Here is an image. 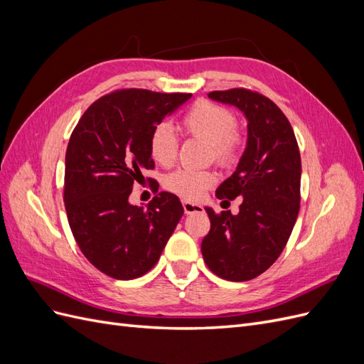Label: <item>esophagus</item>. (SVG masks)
Listing matches in <instances>:
<instances>
[{"label": "esophagus", "instance_id": "obj_1", "mask_svg": "<svg viewBox=\"0 0 364 364\" xmlns=\"http://www.w3.org/2000/svg\"><path fill=\"white\" fill-rule=\"evenodd\" d=\"M182 206H183V211H185V214H191V213L202 211V205H199V203H194V202H190V200H183V202H182Z\"/></svg>", "mask_w": 364, "mask_h": 364}]
</instances>
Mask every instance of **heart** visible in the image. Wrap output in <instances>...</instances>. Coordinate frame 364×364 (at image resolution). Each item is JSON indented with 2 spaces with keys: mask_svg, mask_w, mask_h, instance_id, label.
<instances>
[{
  "mask_svg": "<svg viewBox=\"0 0 364 364\" xmlns=\"http://www.w3.org/2000/svg\"><path fill=\"white\" fill-rule=\"evenodd\" d=\"M237 118L230 109L209 100L196 102L181 118V130L185 135L203 139L211 151L209 158L223 167L232 165L243 147V135L235 129ZM150 156L162 167L173 164L178 151V138L168 124H158L149 138ZM215 182L211 170H176L165 178V186L185 199H200Z\"/></svg>",
  "mask_w": 364,
  "mask_h": 364,
  "instance_id": "b5f03b06",
  "label": "heart"
}]
</instances>
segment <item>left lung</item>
I'll list each match as a JSON object with an SVG mask.
<instances>
[{
  "mask_svg": "<svg viewBox=\"0 0 364 364\" xmlns=\"http://www.w3.org/2000/svg\"><path fill=\"white\" fill-rule=\"evenodd\" d=\"M247 119V144L237 170L218 186V199L243 197L237 215L205 208L211 229L202 255L217 277L241 282L259 277L290 238L301 203V153L291 124L270 98L245 87L213 91Z\"/></svg>",
  "mask_w": 364,
  "mask_h": 364,
  "instance_id": "1",
  "label": "left lung"
}]
</instances>
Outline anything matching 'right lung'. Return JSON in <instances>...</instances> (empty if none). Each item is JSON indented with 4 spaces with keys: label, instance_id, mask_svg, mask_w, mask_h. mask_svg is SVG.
<instances>
[{
    "label": "right lung",
    "instance_id": "1",
    "mask_svg": "<svg viewBox=\"0 0 364 364\" xmlns=\"http://www.w3.org/2000/svg\"><path fill=\"white\" fill-rule=\"evenodd\" d=\"M190 98L119 90L94 102L73 130L65 156V209L82 253L107 277L127 281L147 273L183 215L171 193L161 191L147 209L130 205L129 196L144 179L142 171L155 168L151 130Z\"/></svg>",
    "mask_w": 364,
    "mask_h": 364
}]
</instances>
